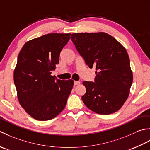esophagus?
<instances>
[{
    "label": "esophagus",
    "instance_id": "34e87169",
    "mask_svg": "<svg viewBox=\"0 0 150 150\" xmlns=\"http://www.w3.org/2000/svg\"><path fill=\"white\" fill-rule=\"evenodd\" d=\"M79 83H80V81H74V85H79Z\"/></svg>",
    "mask_w": 150,
    "mask_h": 150
}]
</instances>
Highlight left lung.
I'll list each match as a JSON object with an SVG mask.
<instances>
[{"label":"left lung","mask_w":150,"mask_h":150,"mask_svg":"<svg viewBox=\"0 0 150 150\" xmlns=\"http://www.w3.org/2000/svg\"><path fill=\"white\" fill-rule=\"evenodd\" d=\"M71 38L85 64L96 70L94 82H83L86 93L82 101L98 114L117 111L126 101L133 82L126 50L104 32L75 33Z\"/></svg>","instance_id":"1"}]
</instances>
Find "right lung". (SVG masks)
I'll use <instances>...</instances> for the list:
<instances>
[{
	"instance_id": "add662e5",
	"label": "right lung",
	"mask_w": 150,
	"mask_h": 150,
	"mask_svg": "<svg viewBox=\"0 0 150 150\" xmlns=\"http://www.w3.org/2000/svg\"><path fill=\"white\" fill-rule=\"evenodd\" d=\"M71 33H48L26 42L21 50L13 79L21 105L38 120H48L65 108L74 85L51 73L59 63Z\"/></svg>"
}]
</instances>
